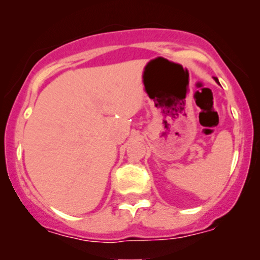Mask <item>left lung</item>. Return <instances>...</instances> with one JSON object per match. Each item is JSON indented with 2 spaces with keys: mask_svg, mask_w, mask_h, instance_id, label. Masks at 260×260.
Here are the masks:
<instances>
[{
  "mask_svg": "<svg viewBox=\"0 0 260 260\" xmlns=\"http://www.w3.org/2000/svg\"><path fill=\"white\" fill-rule=\"evenodd\" d=\"M214 79H215V82H216V83H219V80H217V78H214Z\"/></svg>",
  "mask_w": 260,
  "mask_h": 260,
  "instance_id": "1",
  "label": "left lung"
}]
</instances>
